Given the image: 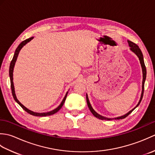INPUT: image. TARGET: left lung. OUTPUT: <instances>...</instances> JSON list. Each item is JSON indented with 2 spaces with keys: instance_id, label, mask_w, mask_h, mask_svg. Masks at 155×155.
<instances>
[{
  "instance_id": "left-lung-1",
  "label": "left lung",
  "mask_w": 155,
  "mask_h": 155,
  "mask_svg": "<svg viewBox=\"0 0 155 155\" xmlns=\"http://www.w3.org/2000/svg\"><path fill=\"white\" fill-rule=\"evenodd\" d=\"M128 46L130 47V50L133 52L134 54H135L138 58H139V61H140V63L141 65V68H142V71H143V83H142V92H141V94H140V100L139 101V103L136 105V107L133 108L132 110H130L129 112H128L127 113H126L125 114L123 115V116H120V117H114V118H107V117H105L102 116V115L98 114L96 111H95L93 108L92 107L91 104L90 103V101L89 99H88V95L87 94H86V98H87V103L88 104V108H89L91 112L92 113L94 116L95 117H97L98 118H99L101 120H113V119H123V118H126L128 114H130L135 109V108L139 106V104L140 103L141 101H142V98H143V93H144V82H145L146 80V77H147V70H146V67H145V64H144V58H143V55L142 52H141L140 49L139 48V46L137 45L136 44H134V42H131L130 41H128Z\"/></svg>"
}]
</instances>
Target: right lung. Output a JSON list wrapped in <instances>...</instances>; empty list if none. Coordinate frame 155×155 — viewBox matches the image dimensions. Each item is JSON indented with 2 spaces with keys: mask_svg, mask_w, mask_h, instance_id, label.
Listing matches in <instances>:
<instances>
[{
  "mask_svg": "<svg viewBox=\"0 0 155 155\" xmlns=\"http://www.w3.org/2000/svg\"><path fill=\"white\" fill-rule=\"evenodd\" d=\"M33 37H31L29 38L28 39H26L25 41H22L21 44H20L18 47L16 48V51L15 52V54H14V56H13V58H12V60L11 62V64H10V67H9V77H10V79H11V90H12V96H13V98H14L15 101L20 106H21L23 109H24L25 111H27L28 113L31 114L32 115H33V116H36V117H46V116H50V115H52V114H54V113H57V112L61 109V108H62V107L63 106L64 104V101L66 100V98H67V94H68V92H67V93H66L65 96L63 98V100L62 101L61 103L60 104V105L58 107H57L55 108V109L52 110L51 111H49V112H47V113H36V112H33L31 110L28 109V108L27 107H25L24 105H23L22 104H21V103H20V101L17 99V98H16V94H15V86H14V83H13V71H14V67H15V63H16V59H17V57H18V55L19 54L20 52V51L21 50V48L24 47V46L25 45H27L28 42H30L31 40H32L33 39Z\"/></svg>",
  "mask_w": 155,
  "mask_h": 155,
  "instance_id": "obj_1",
  "label": "right lung"
}]
</instances>
